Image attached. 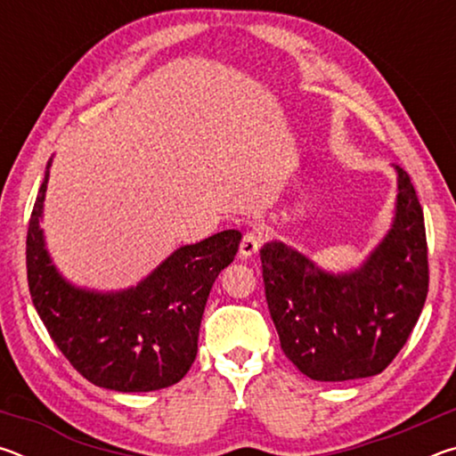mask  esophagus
<instances>
[{
  "label": "esophagus",
  "mask_w": 456,
  "mask_h": 456,
  "mask_svg": "<svg viewBox=\"0 0 456 456\" xmlns=\"http://www.w3.org/2000/svg\"><path fill=\"white\" fill-rule=\"evenodd\" d=\"M261 243H264V231H259V229L247 231V233L243 235L241 247H239V253H241V257H245V259L256 256Z\"/></svg>",
  "instance_id": "obj_1"
}]
</instances>
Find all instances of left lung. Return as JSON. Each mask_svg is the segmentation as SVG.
Masks as SVG:
<instances>
[{"mask_svg":"<svg viewBox=\"0 0 456 456\" xmlns=\"http://www.w3.org/2000/svg\"><path fill=\"white\" fill-rule=\"evenodd\" d=\"M395 219L364 264L330 273L281 241L261 247L267 307L281 350L320 382L380 374L403 350L428 293L427 231L400 167Z\"/></svg>","mask_w":456,"mask_h":456,"instance_id":"left-lung-1","label":"left lung"}]
</instances>
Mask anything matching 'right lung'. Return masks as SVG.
<instances>
[{"label": "right lung", "instance_id": "add662e5", "mask_svg": "<svg viewBox=\"0 0 456 456\" xmlns=\"http://www.w3.org/2000/svg\"><path fill=\"white\" fill-rule=\"evenodd\" d=\"M50 167L52 159L29 219L26 265L32 302L53 344L100 388L152 392L176 384L197 358L207 297L235 259L241 233L227 229L183 245L128 289L78 288L52 264L40 227Z\"/></svg>", "mask_w": 456, "mask_h": 456}]
</instances>
